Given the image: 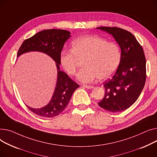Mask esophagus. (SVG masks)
<instances>
[{"label": "esophagus", "instance_id": "1", "mask_svg": "<svg viewBox=\"0 0 157 157\" xmlns=\"http://www.w3.org/2000/svg\"><path fill=\"white\" fill-rule=\"evenodd\" d=\"M83 86H84V87L87 88V89H93V88H94V86H87V85H84Z\"/></svg>", "mask_w": 157, "mask_h": 157}]
</instances>
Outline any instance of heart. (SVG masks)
<instances>
[{
  "instance_id": "1",
  "label": "heart",
  "mask_w": 157,
  "mask_h": 157,
  "mask_svg": "<svg viewBox=\"0 0 157 157\" xmlns=\"http://www.w3.org/2000/svg\"><path fill=\"white\" fill-rule=\"evenodd\" d=\"M122 57L119 45L107 42L97 35L80 36L72 42L71 50L62 51L59 61L68 74L74 75L82 61L84 65L78 73V79L90 83L96 79L111 77L118 68Z\"/></svg>"
}]
</instances>
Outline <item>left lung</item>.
Instances as JSON below:
<instances>
[{
  "mask_svg": "<svg viewBox=\"0 0 157 157\" xmlns=\"http://www.w3.org/2000/svg\"><path fill=\"white\" fill-rule=\"evenodd\" d=\"M96 29L112 35L122 53L121 63L113 76L104 82L105 94L98 105L108 112H122L136 102L144 86L146 70L144 51L129 32L118 27Z\"/></svg>",
  "mask_w": 157,
  "mask_h": 157,
  "instance_id": "left-lung-1",
  "label": "left lung"
}]
</instances>
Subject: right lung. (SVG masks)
<instances>
[{"label": "right lung", "instance_id": "obj_1", "mask_svg": "<svg viewBox=\"0 0 157 157\" xmlns=\"http://www.w3.org/2000/svg\"><path fill=\"white\" fill-rule=\"evenodd\" d=\"M70 37V32L59 29L45 30L26 39L17 52V57L30 51L44 52L52 58L58 70L56 88L50 102L43 108H32L28 106L30 111L41 117L52 118L60 114L68 105L74 91L79 85L73 81L63 71L59 70V58L63 45Z\"/></svg>", "mask_w": 157, "mask_h": 157}]
</instances>
